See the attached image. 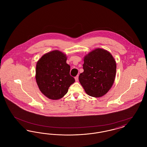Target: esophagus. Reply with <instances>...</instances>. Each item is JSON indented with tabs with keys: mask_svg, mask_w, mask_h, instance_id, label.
<instances>
[{
	"mask_svg": "<svg viewBox=\"0 0 147 147\" xmlns=\"http://www.w3.org/2000/svg\"><path fill=\"white\" fill-rule=\"evenodd\" d=\"M78 78H79V76H77L76 77H75V80H76V82H78Z\"/></svg>",
	"mask_w": 147,
	"mask_h": 147,
	"instance_id": "34e87169",
	"label": "esophagus"
}]
</instances>
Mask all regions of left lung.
I'll return each instance as SVG.
<instances>
[{
    "instance_id": "obj_1",
    "label": "left lung",
    "mask_w": 147,
    "mask_h": 147,
    "mask_svg": "<svg viewBox=\"0 0 147 147\" xmlns=\"http://www.w3.org/2000/svg\"><path fill=\"white\" fill-rule=\"evenodd\" d=\"M83 69L79 80L88 95L100 98L111 88L116 77V63L107 50L96 49L86 55Z\"/></svg>"
}]
</instances>
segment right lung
<instances>
[{
	"mask_svg": "<svg viewBox=\"0 0 147 147\" xmlns=\"http://www.w3.org/2000/svg\"><path fill=\"white\" fill-rule=\"evenodd\" d=\"M65 54L58 50L49 52L36 63V81L40 90L49 99L63 98L70 85L75 82L70 73Z\"/></svg>",
	"mask_w": 147,
	"mask_h": 147,
	"instance_id": "add662e5",
	"label": "right lung"
}]
</instances>
